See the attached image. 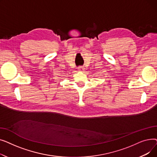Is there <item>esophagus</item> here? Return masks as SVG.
I'll list each match as a JSON object with an SVG mask.
<instances>
[{
    "instance_id": "esophagus-1",
    "label": "esophagus",
    "mask_w": 157,
    "mask_h": 157,
    "mask_svg": "<svg viewBox=\"0 0 157 157\" xmlns=\"http://www.w3.org/2000/svg\"><path fill=\"white\" fill-rule=\"evenodd\" d=\"M78 70H79V71L83 72V71L85 70V67H82V66H79V67H78Z\"/></svg>"
}]
</instances>
